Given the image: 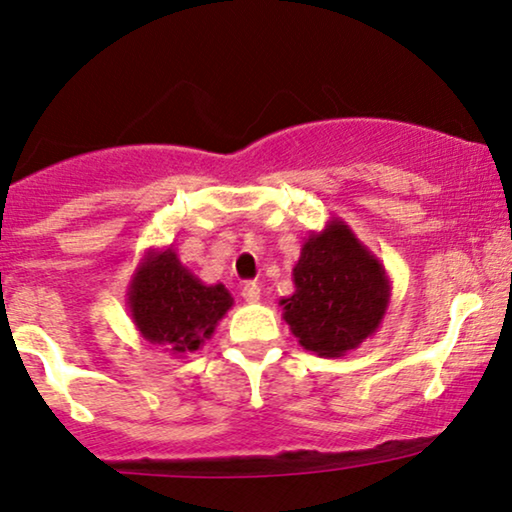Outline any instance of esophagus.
<instances>
[{"label": "esophagus", "mask_w": 512, "mask_h": 512, "mask_svg": "<svg viewBox=\"0 0 512 512\" xmlns=\"http://www.w3.org/2000/svg\"><path fill=\"white\" fill-rule=\"evenodd\" d=\"M241 295H243L245 302H257V300H260L262 290H260V286H257L255 281H248V283H243Z\"/></svg>", "instance_id": "34e87169"}]
</instances>
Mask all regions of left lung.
Masks as SVG:
<instances>
[{
	"label": "left lung",
	"instance_id": "8db88e82",
	"mask_svg": "<svg viewBox=\"0 0 512 512\" xmlns=\"http://www.w3.org/2000/svg\"><path fill=\"white\" fill-rule=\"evenodd\" d=\"M295 293L283 297V321L307 352L345 357L380 328L390 307L383 262L342 219L312 231L293 267Z\"/></svg>",
	"mask_w": 512,
	"mask_h": 512
}]
</instances>
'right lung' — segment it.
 Wrapping results in <instances>:
<instances>
[{"instance_id":"right-lung-1","label":"right lung","mask_w":512,"mask_h":512,"mask_svg":"<svg viewBox=\"0 0 512 512\" xmlns=\"http://www.w3.org/2000/svg\"><path fill=\"white\" fill-rule=\"evenodd\" d=\"M127 307L139 335L181 357L196 352L234 307L222 283L205 286L170 248H148L127 288Z\"/></svg>"}]
</instances>
